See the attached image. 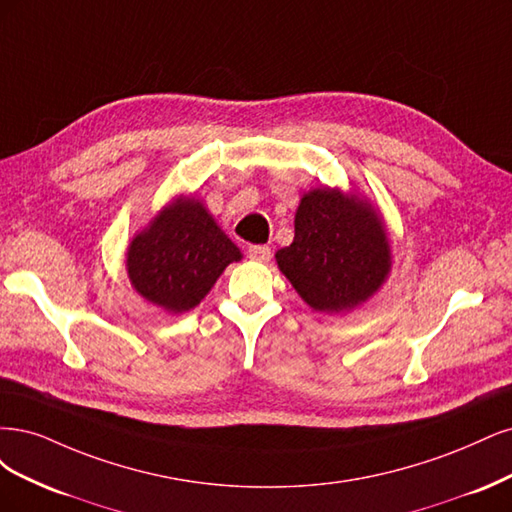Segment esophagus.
I'll return each mask as SVG.
<instances>
[{
	"label": "esophagus",
	"mask_w": 512,
	"mask_h": 512,
	"mask_svg": "<svg viewBox=\"0 0 512 512\" xmlns=\"http://www.w3.org/2000/svg\"><path fill=\"white\" fill-rule=\"evenodd\" d=\"M270 257H272L270 246H261V244L249 246V259H253V261H259V263H266Z\"/></svg>",
	"instance_id": "obj_1"
}]
</instances>
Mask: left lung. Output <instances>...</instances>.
I'll return each instance as SVG.
<instances>
[{
  "label": "left lung",
  "mask_w": 512,
  "mask_h": 512,
  "mask_svg": "<svg viewBox=\"0 0 512 512\" xmlns=\"http://www.w3.org/2000/svg\"><path fill=\"white\" fill-rule=\"evenodd\" d=\"M293 225V242L274 257L312 310L346 315L387 283L391 244L383 214L368 197L338 187L310 189Z\"/></svg>",
  "instance_id": "1"
}]
</instances>
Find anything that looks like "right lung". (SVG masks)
Listing matches in <instances>:
<instances>
[{
  "instance_id": "add662e5",
  "label": "right lung",
  "mask_w": 512,
  "mask_h": 512,
  "mask_svg": "<svg viewBox=\"0 0 512 512\" xmlns=\"http://www.w3.org/2000/svg\"><path fill=\"white\" fill-rule=\"evenodd\" d=\"M240 259L204 200L180 193L129 240L125 270L146 302L180 315L200 304L229 263Z\"/></svg>"
}]
</instances>
